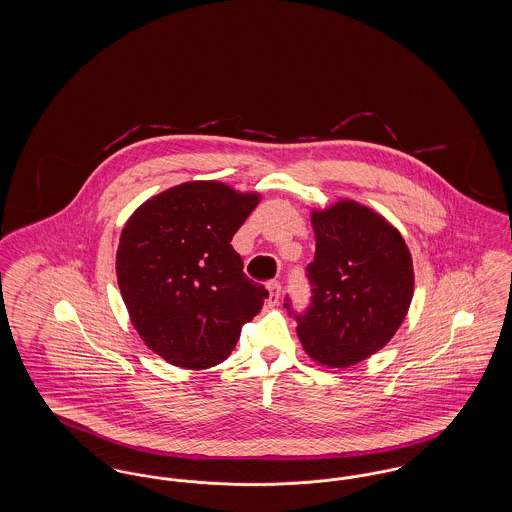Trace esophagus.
Instances as JSON below:
<instances>
[{
  "label": "esophagus",
  "mask_w": 512,
  "mask_h": 512,
  "mask_svg": "<svg viewBox=\"0 0 512 512\" xmlns=\"http://www.w3.org/2000/svg\"><path fill=\"white\" fill-rule=\"evenodd\" d=\"M267 288L268 292H270L268 303H270V305H278V303H280V293H282L280 282H278V280H270L267 284Z\"/></svg>",
  "instance_id": "1"
}]
</instances>
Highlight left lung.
<instances>
[{
  "instance_id": "8db88e82",
  "label": "left lung",
  "mask_w": 512,
  "mask_h": 512,
  "mask_svg": "<svg viewBox=\"0 0 512 512\" xmlns=\"http://www.w3.org/2000/svg\"><path fill=\"white\" fill-rule=\"evenodd\" d=\"M311 224L313 297L309 311L295 317L297 336L317 365L347 368L388 345L403 324L413 301V257L390 220L353 199L313 209Z\"/></svg>"
}]
</instances>
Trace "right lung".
Returning a JSON list of instances; mask_svg holds the SVG:
<instances>
[{"label":"right lung","instance_id":"1","mask_svg":"<svg viewBox=\"0 0 512 512\" xmlns=\"http://www.w3.org/2000/svg\"><path fill=\"white\" fill-rule=\"evenodd\" d=\"M261 194L192 180L149 197L126 220L117 282L147 347L188 370L220 365L263 309L265 286L230 245Z\"/></svg>","mask_w":512,"mask_h":512}]
</instances>
